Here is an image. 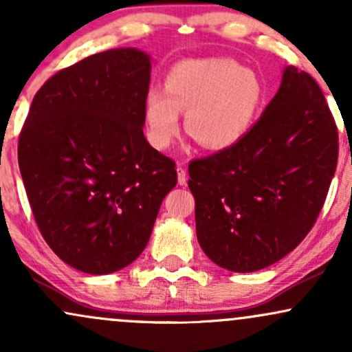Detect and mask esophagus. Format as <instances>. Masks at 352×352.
<instances>
[{
	"label": "esophagus",
	"mask_w": 352,
	"mask_h": 352,
	"mask_svg": "<svg viewBox=\"0 0 352 352\" xmlns=\"http://www.w3.org/2000/svg\"><path fill=\"white\" fill-rule=\"evenodd\" d=\"M177 172H179V185L187 184V170H185L184 162L177 164Z\"/></svg>",
	"instance_id": "obj_1"
}]
</instances>
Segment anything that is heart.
<instances>
[{
  "label": "heart",
  "instance_id": "obj_1",
  "mask_svg": "<svg viewBox=\"0 0 352 352\" xmlns=\"http://www.w3.org/2000/svg\"><path fill=\"white\" fill-rule=\"evenodd\" d=\"M265 100V87L253 71L227 58L188 59L175 64L165 91L145 99L147 137L155 148L170 147L187 111V131L201 147L225 151L252 131Z\"/></svg>",
  "mask_w": 352,
  "mask_h": 352
}]
</instances>
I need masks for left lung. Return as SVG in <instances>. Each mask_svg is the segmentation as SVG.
I'll use <instances>...</instances> for the list:
<instances>
[{
  "label": "left lung",
  "mask_w": 352,
  "mask_h": 352,
  "mask_svg": "<svg viewBox=\"0 0 352 352\" xmlns=\"http://www.w3.org/2000/svg\"><path fill=\"white\" fill-rule=\"evenodd\" d=\"M336 164L338 127L324 94L308 72L285 67L245 139L188 165L201 250L235 273L280 261L313 228Z\"/></svg>",
  "instance_id": "8db88e82"
}]
</instances>
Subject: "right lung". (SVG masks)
<instances>
[{
  "label": "right lung",
  "mask_w": 352,
  "mask_h": 352,
  "mask_svg": "<svg viewBox=\"0 0 352 352\" xmlns=\"http://www.w3.org/2000/svg\"><path fill=\"white\" fill-rule=\"evenodd\" d=\"M151 56L92 54L36 92L18 162L39 232L64 263L89 274L122 270L148 243L175 162L144 137Z\"/></svg>",
  "instance_id": "obj_1"
}]
</instances>
